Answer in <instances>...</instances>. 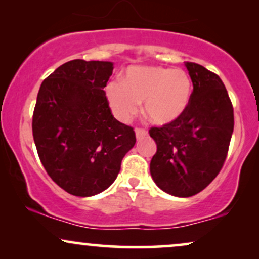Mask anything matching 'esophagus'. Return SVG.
I'll use <instances>...</instances> for the list:
<instances>
[{"mask_svg": "<svg viewBox=\"0 0 259 259\" xmlns=\"http://www.w3.org/2000/svg\"><path fill=\"white\" fill-rule=\"evenodd\" d=\"M146 134H147V131L143 130V128H136V137H137L138 140L143 139V138L145 137Z\"/></svg>", "mask_w": 259, "mask_h": 259, "instance_id": "obj_1", "label": "esophagus"}]
</instances>
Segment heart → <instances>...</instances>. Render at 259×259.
Wrapping results in <instances>:
<instances>
[{"label":"heart","instance_id":"1","mask_svg":"<svg viewBox=\"0 0 259 259\" xmlns=\"http://www.w3.org/2000/svg\"><path fill=\"white\" fill-rule=\"evenodd\" d=\"M106 97L114 115L128 121L144 110L151 121L167 125L183 115L190 102L191 80L183 70L160 66H132L121 80H110Z\"/></svg>","mask_w":259,"mask_h":259}]
</instances>
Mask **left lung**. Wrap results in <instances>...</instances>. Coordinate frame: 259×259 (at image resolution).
<instances>
[{"label":"left lung","instance_id":"left-lung-1","mask_svg":"<svg viewBox=\"0 0 259 259\" xmlns=\"http://www.w3.org/2000/svg\"><path fill=\"white\" fill-rule=\"evenodd\" d=\"M193 82L189 106L176 121L152 127L157 152L150 163L154 183L172 196L203 190L220 172L233 133V107L223 80L200 64L186 62Z\"/></svg>","mask_w":259,"mask_h":259}]
</instances>
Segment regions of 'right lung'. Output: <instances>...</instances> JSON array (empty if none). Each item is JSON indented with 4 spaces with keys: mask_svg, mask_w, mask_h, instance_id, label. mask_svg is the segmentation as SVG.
<instances>
[{
    "mask_svg": "<svg viewBox=\"0 0 259 259\" xmlns=\"http://www.w3.org/2000/svg\"><path fill=\"white\" fill-rule=\"evenodd\" d=\"M113 69L112 62L70 60L40 85L32 122L36 151L49 176L71 195L89 197L110 187L136 144L103 90Z\"/></svg>",
    "mask_w": 259,
    "mask_h": 259,
    "instance_id": "1",
    "label": "right lung"
}]
</instances>
